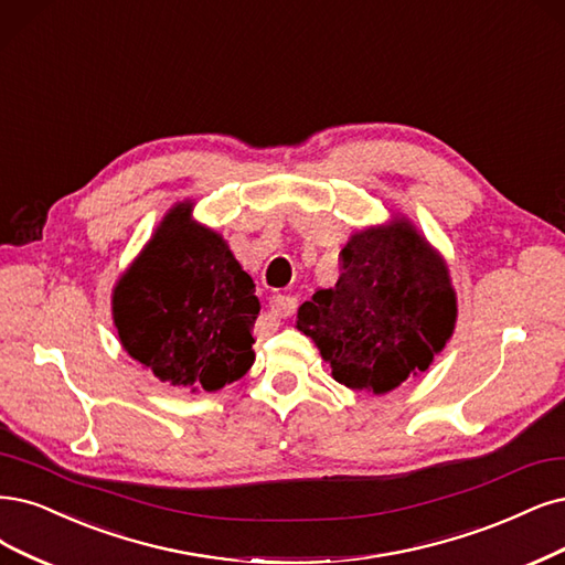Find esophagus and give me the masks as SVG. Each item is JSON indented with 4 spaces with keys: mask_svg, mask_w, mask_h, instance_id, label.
<instances>
[{
    "mask_svg": "<svg viewBox=\"0 0 565 565\" xmlns=\"http://www.w3.org/2000/svg\"><path fill=\"white\" fill-rule=\"evenodd\" d=\"M295 308H297L295 297L276 295V297H270V301H268V318H287V316L295 313Z\"/></svg>",
    "mask_w": 565,
    "mask_h": 565,
    "instance_id": "1",
    "label": "esophagus"
}]
</instances>
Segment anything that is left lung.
Instances as JSON below:
<instances>
[{
  "instance_id": "left-lung-1",
  "label": "left lung",
  "mask_w": 565,
  "mask_h": 565,
  "mask_svg": "<svg viewBox=\"0 0 565 565\" xmlns=\"http://www.w3.org/2000/svg\"><path fill=\"white\" fill-rule=\"evenodd\" d=\"M334 287L301 303L297 329L313 339L332 376L385 395L427 372L458 320L449 264L406 217L355 231Z\"/></svg>"
}]
</instances>
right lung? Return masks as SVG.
Returning a JSON list of instances; mask_svg holds the SVG:
<instances>
[{
	"label": "right lung",
	"mask_w": 565,
	"mask_h": 565,
	"mask_svg": "<svg viewBox=\"0 0 565 565\" xmlns=\"http://www.w3.org/2000/svg\"><path fill=\"white\" fill-rule=\"evenodd\" d=\"M255 282L222 233L174 203L111 289V318L126 353L159 381L215 393L255 364Z\"/></svg>",
	"instance_id": "obj_1"
}]
</instances>
